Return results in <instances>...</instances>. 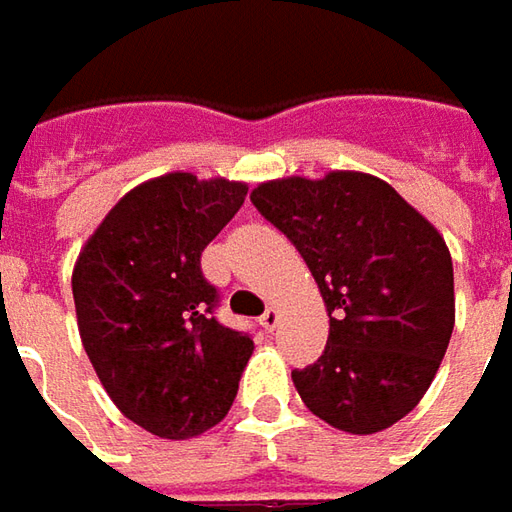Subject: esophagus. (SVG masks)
Wrapping results in <instances>:
<instances>
[{
    "instance_id": "obj_1",
    "label": "esophagus",
    "mask_w": 512,
    "mask_h": 512,
    "mask_svg": "<svg viewBox=\"0 0 512 512\" xmlns=\"http://www.w3.org/2000/svg\"><path fill=\"white\" fill-rule=\"evenodd\" d=\"M260 326L266 328V331H274V328L280 326V311L269 306V309L263 311V317H260Z\"/></svg>"
}]
</instances>
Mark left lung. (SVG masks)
Here are the masks:
<instances>
[{"mask_svg":"<svg viewBox=\"0 0 512 512\" xmlns=\"http://www.w3.org/2000/svg\"><path fill=\"white\" fill-rule=\"evenodd\" d=\"M252 203L297 246L326 300V351L291 371L300 399L345 433L391 428L431 388L453 334L442 235L365 172L269 181Z\"/></svg>","mask_w":512,"mask_h":512,"instance_id":"8db88e82","label":"left lung"}]
</instances>
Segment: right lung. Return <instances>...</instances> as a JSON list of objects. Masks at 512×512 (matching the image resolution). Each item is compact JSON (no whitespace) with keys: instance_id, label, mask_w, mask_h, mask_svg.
<instances>
[{"instance_id":"obj_1","label":"right lung","mask_w":512,"mask_h":512,"mask_svg":"<svg viewBox=\"0 0 512 512\" xmlns=\"http://www.w3.org/2000/svg\"><path fill=\"white\" fill-rule=\"evenodd\" d=\"M246 201V184L172 172L110 209L73 269L84 351L118 411L164 439L229 414L252 334L215 317L201 255Z\"/></svg>"}]
</instances>
